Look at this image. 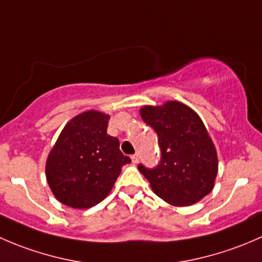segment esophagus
Wrapping results in <instances>:
<instances>
[{"label": "esophagus", "mask_w": 262, "mask_h": 262, "mask_svg": "<svg viewBox=\"0 0 262 262\" xmlns=\"http://www.w3.org/2000/svg\"><path fill=\"white\" fill-rule=\"evenodd\" d=\"M132 162H133V163H137V162H138V161H139V156H138V153H136V155H133V156H132Z\"/></svg>", "instance_id": "34e87169"}]
</instances>
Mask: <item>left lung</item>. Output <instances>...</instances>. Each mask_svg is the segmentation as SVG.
<instances>
[{
  "label": "left lung",
  "instance_id": "1",
  "mask_svg": "<svg viewBox=\"0 0 262 262\" xmlns=\"http://www.w3.org/2000/svg\"><path fill=\"white\" fill-rule=\"evenodd\" d=\"M141 115L157 133L161 149L156 167L138 165L156 195L168 204L189 207L209 194L218 172V157L200 116L178 101L144 106Z\"/></svg>",
  "mask_w": 262,
  "mask_h": 262
}]
</instances>
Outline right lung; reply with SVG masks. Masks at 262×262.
<instances>
[{
	"label": "right lung",
	"mask_w": 262,
	"mask_h": 262,
	"mask_svg": "<svg viewBox=\"0 0 262 262\" xmlns=\"http://www.w3.org/2000/svg\"><path fill=\"white\" fill-rule=\"evenodd\" d=\"M109 119L95 110L75 116L50 150L47 181L62 204L95 207L107 196L121 167L132 162L119 149V139L106 133Z\"/></svg>",
	"instance_id": "add662e5"
}]
</instances>
